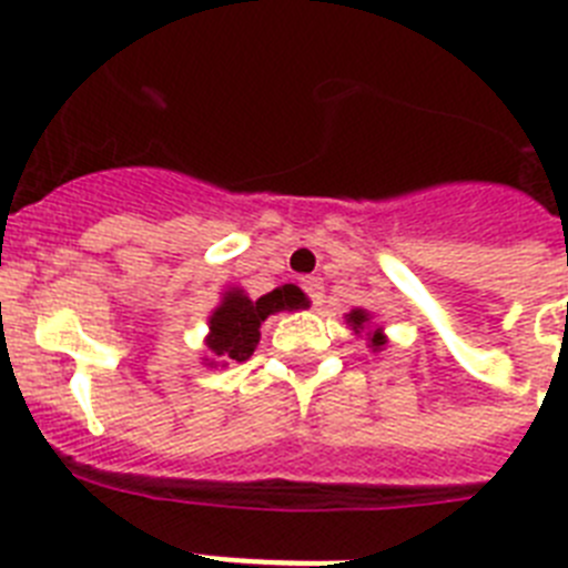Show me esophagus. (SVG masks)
Instances as JSON below:
<instances>
[{
    "mask_svg": "<svg viewBox=\"0 0 568 568\" xmlns=\"http://www.w3.org/2000/svg\"><path fill=\"white\" fill-rule=\"evenodd\" d=\"M301 287H304V293H307L313 307H318L321 301H324V281H321L318 275H307V278L301 281Z\"/></svg>",
    "mask_w": 568,
    "mask_h": 568,
    "instance_id": "34e87169",
    "label": "esophagus"
}]
</instances>
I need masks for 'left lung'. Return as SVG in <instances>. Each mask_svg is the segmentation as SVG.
<instances>
[{"instance_id":"1","label":"left lung","mask_w":568,"mask_h":568,"mask_svg":"<svg viewBox=\"0 0 568 568\" xmlns=\"http://www.w3.org/2000/svg\"><path fill=\"white\" fill-rule=\"evenodd\" d=\"M346 321H349V324H353V327L358 329V327H364L366 313H364V310H353V313H349V318H346ZM381 344H384V335L375 333V335H373V346H381Z\"/></svg>"}]
</instances>
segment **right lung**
Instances as JSON below:
<instances>
[{"instance_id":"add662e5","label":"right lung","mask_w":568,"mask_h":568,"mask_svg":"<svg viewBox=\"0 0 568 568\" xmlns=\"http://www.w3.org/2000/svg\"><path fill=\"white\" fill-rule=\"evenodd\" d=\"M298 304V293L290 287L273 290L258 301H250L241 290H233L224 295L222 307L210 315V353L222 361H247L258 344L261 321L278 310H295Z\"/></svg>"}]
</instances>
